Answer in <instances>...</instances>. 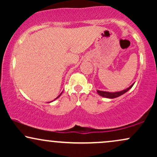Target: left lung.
<instances>
[{"label":"left lung","instance_id":"1","mask_svg":"<svg viewBox=\"0 0 157 157\" xmlns=\"http://www.w3.org/2000/svg\"><path fill=\"white\" fill-rule=\"evenodd\" d=\"M133 86H134V84L131 85L130 87H128V89H126L121 91H117V92L111 93V92H108V91H99V90H97V93H98V94L100 95V96H102L103 97H106V98H110V99L116 98V97L121 96V95L127 92L129 89H131V88H132Z\"/></svg>","mask_w":157,"mask_h":157}]
</instances>
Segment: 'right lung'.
I'll return each instance as SVG.
<instances>
[{
    "label": "right lung",
    "instance_id": "obj_1",
    "mask_svg": "<svg viewBox=\"0 0 157 157\" xmlns=\"http://www.w3.org/2000/svg\"><path fill=\"white\" fill-rule=\"evenodd\" d=\"M60 96H59V97H60ZM57 98H56V99H57Z\"/></svg>",
    "mask_w": 157,
    "mask_h": 157
}]
</instances>
